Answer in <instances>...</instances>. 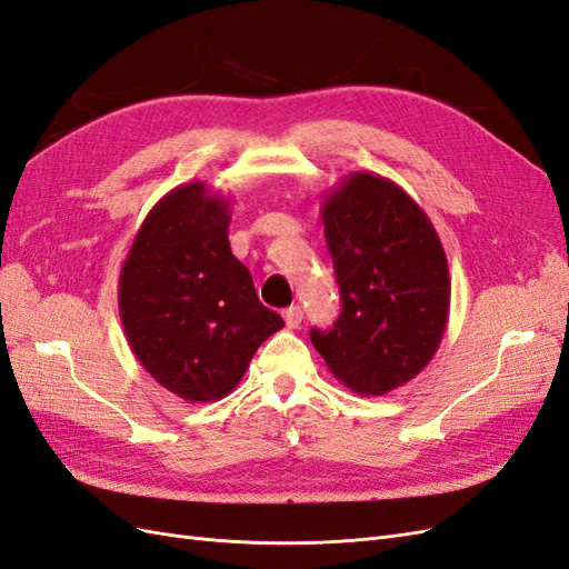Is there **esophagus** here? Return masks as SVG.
Segmentation results:
<instances>
[{
	"mask_svg": "<svg viewBox=\"0 0 569 569\" xmlns=\"http://www.w3.org/2000/svg\"><path fill=\"white\" fill-rule=\"evenodd\" d=\"M282 318H284V325L289 327V330H297V327H299V325H301V320H303L301 306H289L287 311L282 313Z\"/></svg>",
	"mask_w": 569,
	"mask_h": 569,
	"instance_id": "1",
	"label": "esophagus"
}]
</instances>
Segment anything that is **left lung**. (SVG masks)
<instances>
[{"label": "left lung", "instance_id": "8db88e82", "mask_svg": "<svg viewBox=\"0 0 569 569\" xmlns=\"http://www.w3.org/2000/svg\"><path fill=\"white\" fill-rule=\"evenodd\" d=\"M341 313L311 330L337 380L363 396L410 382L437 353L451 306V278L432 220L403 189L351 173L322 201Z\"/></svg>", "mask_w": 569, "mask_h": 569}]
</instances>
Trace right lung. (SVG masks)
I'll return each mask as SVG.
<instances>
[{
    "label": "right lung",
    "instance_id": "right-lung-1",
    "mask_svg": "<svg viewBox=\"0 0 569 569\" xmlns=\"http://www.w3.org/2000/svg\"><path fill=\"white\" fill-rule=\"evenodd\" d=\"M230 220V199L203 182L180 184L147 213L120 268V322L134 358L189 403L228 396L284 327L234 258Z\"/></svg>",
    "mask_w": 569,
    "mask_h": 569
}]
</instances>
